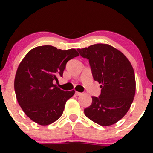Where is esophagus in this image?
<instances>
[{"label":"esophagus","mask_w":153,"mask_h":153,"mask_svg":"<svg viewBox=\"0 0 153 153\" xmlns=\"http://www.w3.org/2000/svg\"><path fill=\"white\" fill-rule=\"evenodd\" d=\"M75 95H76V96H80V95H82V93L78 92V91H75Z\"/></svg>","instance_id":"esophagus-1"}]
</instances>
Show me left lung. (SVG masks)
<instances>
[{
	"label": "left lung",
	"instance_id": "8db88e82",
	"mask_svg": "<svg viewBox=\"0 0 153 153\" xmlns=\"http://www.w3.org/2000/svg\"><path fill=\"white\" fill-rule=\"evenodd\" d=\"M89 60L94 80L101 85V95L92 96V103L84 109L88 119L101 126L112 125L130 108L136 90L134 72L122 52L107 44L78 49Z\"/></svg>",
	"mask_w": 153,
	"mask_h": 153
}]
</instances>
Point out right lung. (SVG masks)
<instances>
[{"label":"right lung","mask_w":153,"mask_h":153,"mask_svg":"<svg viewBox=\"0 0 153 153\" xmlns=\"http://www.w3.org/2000/svg\"><path fill=\"white\" fill-rule=\"evenodd\" d=\"M79 56L75 49L62 50L50 45L33 48L20 62L14 89L19 104L26 115L39 125L57 121L75 91L61 90L53 81L62 76L66 63Z\"/></svg>","instance_id":"add662e5"}]
</instances>
